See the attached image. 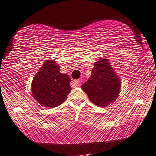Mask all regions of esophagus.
<instances>
[{"mask_svg":"<svg viewBox=\"0 0 156 156\" xmlns=\"http://www.w3.org/2000/svg\"><path fill=\"white\" fill-rule=\"evenodd\" d=\"M72 85H73L74 87H78L80 85V81L79 80H74L73 81H72Z\"/></svg>","mask_w":156,"mask_h":156,"instance_id":"34e87169","label":"esophagus"}]
</instances>
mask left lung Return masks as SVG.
I'll list each match as a JSON object with an SVG mask.
<instances>
[{
    "label": "left lung",
    "instance_id": "8db88e82",
    "mask_svg": "<svg viewBox=\"0 0 156 156\" xmlns=\"http://www.w3.org/2000/svg\"><path fill=\"white\" fill-rule=\"evenodd\" d=\"M108 59L101 58L94 64L89 79L81 85V89L90 101L99 107L113 104L121 91V79Z\"/></svg>",
    "mask_w": 156,
    "mask_h": 156
}]
</instances>
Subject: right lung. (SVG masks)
Here are the masks:
<instances>
[{
    "label": "right lung",
    "instance_id": "1",
    "mask_svg": "<svg viewBox=\"0 0 156 156\" xmlns=\"http://www.w3.org/2000/svg\"><path fill=\"white\" fill-rule=\"evenodd\" d=\"M44 62L32 80V96L41 105L55 108L62 104L71 91V78L61 73L56 61Z\"/></svg>",
    "mask_w": 156,
    "mask_h": 156
}]
</instances>
